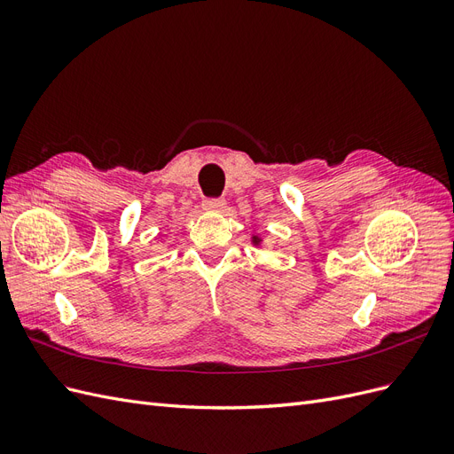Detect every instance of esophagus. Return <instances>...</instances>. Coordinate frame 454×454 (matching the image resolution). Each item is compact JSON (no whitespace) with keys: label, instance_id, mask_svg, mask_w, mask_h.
<instances>
[{"label":"esophagus","instance_id":"34e87169","mask_svg":"<svg viewBox=\"0 0 454 454\" xmlns=\"http://www.w3.org/2000/svg\"><path fill=\"white\" fill-rule=\"evenodd\" d=\"M202 206H204V210L223 212L225 210V200L223 199H206Z\"/></svg>","mask_w":454,"mask_h":454}]
</instances>
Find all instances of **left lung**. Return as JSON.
Wrapping results in <instances>:
<instances>
[{
    "label": "left lung",
    "instance_id": "obj_1",
    "mask_svg": "<svg viewBox=\"0 0 454 454\" xmlns=\"http://www.w3.org/2000/svg\"><path fill=\"white\" fill-rule=\"evenodd\" d=\"M252 240H254V244H259V242H261V239H259V237H254Z\"/></svg>",
    "mask_w": 454,
    "mask_h": 454
}]
</instances>
